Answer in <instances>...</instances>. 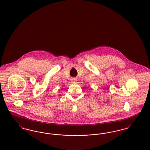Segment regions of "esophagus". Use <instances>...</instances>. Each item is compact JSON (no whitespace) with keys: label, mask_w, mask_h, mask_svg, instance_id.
<instances>
[{"label":"esophagus","mask_w":150,"mask_h":150,"mask_svg":"<svg viewBox=\"0 0 150 150\" xmlns=\"http://www.w3.org/2000/svg\"><path fill=\"white\" fill-rule=\"evenodd\" d=\"M71 83H76V82L77 81V79H76V78H72V79H71Z\"/></svg>","instance_id":"esophagus-1"}]
</instances>
